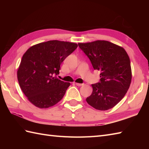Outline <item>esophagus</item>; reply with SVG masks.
<instances>
[{
	"instance_id": "34e87169",
	"label": "esophagus",
	"mask_w": 149,
	"mask_h": 149,
	"mask_svg": "<svg viewBox=\"0 0 149 149\" xmlns=\"http://www.w3.org/2000/svg\"><path fill=\"white\" fill-rule=\"evenodd\" d=\"M75 84H76L77 86H83V85H84V84H83V83H75Z\"/></svg>"
}]
</instances>
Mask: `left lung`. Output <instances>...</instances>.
I'll return each mask as SVG.
<instances>
[{
  "mask_svg": "<svg viewBox=\"0 0 149 149\" xmlns=\"http://www.w3.org/2000/svg\"><path fill=\"white\" fill-rule=\"evenodd\" d=\"M78 45L89 58L93 68L100 71V82L91 84L93 91L86 102L98 110L113 108L125 96L131 83L127 53L123 47L105 40Z\"/></svg>",
  "mask_w": 149,
  "mask_h": 149,
  "instance_id": "obj_1",
  "label": "left lung"
}]
</instances>
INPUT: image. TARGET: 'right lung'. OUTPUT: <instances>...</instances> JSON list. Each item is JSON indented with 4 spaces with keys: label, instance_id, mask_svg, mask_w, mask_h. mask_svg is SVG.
Here are the masks:
<instances>
[{
    "label": "right lung",
    "instance_id": "obj_1",
    "mask_svg": "<svg viewBox=\"0 0 149 149\" xmlns=\"http://www.w3.org/2000/svg\"><path fill=\"white\" fill-rule=\"evenodd\" d=\"M77 44L50 40L33 45L22 56L17 70L22 91L34 106L41 109L54 106L65 95L70 83L57 79L60 65L77 49Z\"/></svg>",
    "mask_w": 149,
    "mask_h": 149
}]
</instances>
